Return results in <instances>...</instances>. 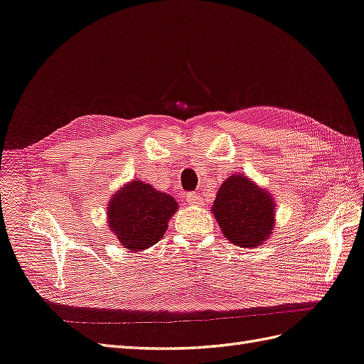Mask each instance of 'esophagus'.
Returning <instances> with one entry per match:
<instances>
[{"instance_id":"34e87169","label":"esophagus","mask_w":364,"mask_h":364,"mask_svg":"<svg viewBox=\"0 0 364 364\" xmlns=\"http://www.w3.org/2000/svg\"><path fill=\"white\" fill-rule=\"evenodd\" d=\"M186 200H188L191 205H201L203 203V197L197 192H191V193H186Z\"/></svg>"}]
</instances>
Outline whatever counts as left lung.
<instances>
[{"label":"left lung","instance_id":"left-lung-1","mask_svg":"<svg viewBox=\"0 0 364 364\" xmlns=\"http://www.w3.org/2000/svg\"><path fill=\"white\" fill-rule=\"evenodd\" d=\"M213 214L226 240L242 248L264 245L274 226V200L245 175H232L217 192Z\"/></svg>","mask_w":364,"mask_h":364}]
</instances>
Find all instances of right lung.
Masks as SVG:
<instances>
[{
	"label": "right lung",
	"mask_w": 364,
	"mask_h": 364,
	"mask_svg": "<svg viewBox=\"0 0 364 364\" xmlns=\"http://www.w3.org/2000/svg\"><path fill=\"white\" fill-rule=\"evenodd\" d=\"M176 209L172 196L141 180L130 181L108 201V226L124 248L142 251L164 237Z\"/></svg>",
	"instance_id": "obj_1"
}]
</instances>
